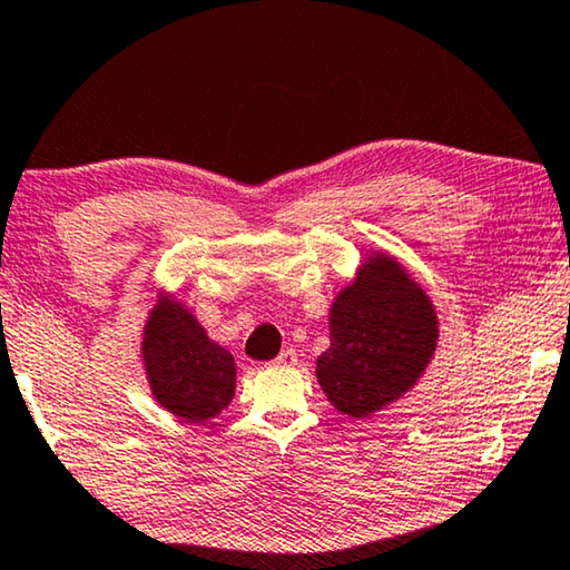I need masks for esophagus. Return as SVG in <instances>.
I'll list each match as a JSON object with an SVG mask.
<instances>
[{
	"instance_id": "34e87169",
	"label": "esophagus",
	"mask_w": 570,
	"mask_h": 570,
	"mask_svg": "<svg viewBox=\"0 0 570 570\" xmlns=\"http://www.w3.org/2000/svg\"><path fill=\"white\" fill-rule=\"evenodd\" d=\"M296 362H299V358H296V354L292 348H286V351H282V354H278V358L274 362V366H294Z\"/></svg>"
}]
</instances>
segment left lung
Segmentation results:
<instances>
[{"instance_id": "8db88e82", "label": "left lung", "mask_w": 570, "mask_h": 570, "mask_svg": "<svg viewBox=\"0 0 570 570\" xmlns=\"http://www.w3.org/2000/svg\"><path fill=\"white\" fill-rule=\"evenodd\" d=\"M331 346L317 382L335 411L368 419L415 387L439 346V315L426 288L395 255L366 253L354 282L333 296Z\"/></svg>"}]
</instances>
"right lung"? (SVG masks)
I'll return each instance as SVG.
<instances>
[{
	"label": "right lung",
	"instance_id": "obj_1",
	"mask_svg": "<svg viewBox=\"0 0 570 570\" xmlns=\"http://www.w3.org/2000/svg\"><path fill=\"white\" fill-rule=\"evenodd\" d=\"M139 358L151 397L183 421L216 419L235 397V356L212 341L194 309L165 288H157L141 327Z\"/></svg>",
	"mask_w": 570,
	"mask_h": 570
}]
</instances>
